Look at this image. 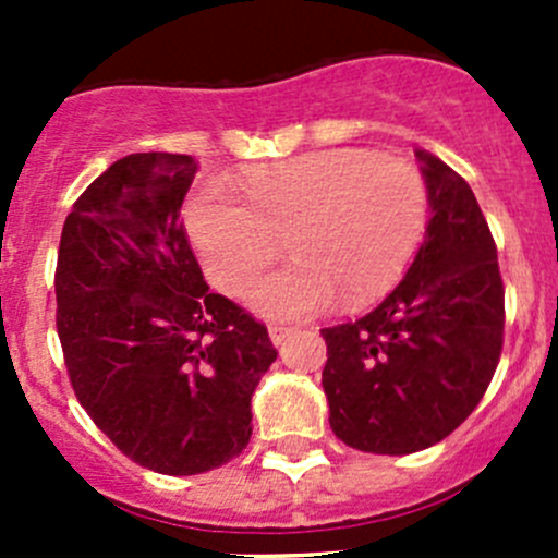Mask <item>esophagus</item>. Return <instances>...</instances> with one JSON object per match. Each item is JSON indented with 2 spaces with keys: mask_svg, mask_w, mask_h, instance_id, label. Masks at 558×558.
<instances>
[{
  "mask_svg": "<svg viewBox=\"0 0 558 558\" xmlns=\"http://www.w3.org/2000/svg\"><path fill=\"white\" fill-rule=\"evenodd\" d=\"M291 331H294L291 326L272 324V326H269V340H272V345H283V342L291 337Z\"/></svg>",
  "mask_w": 558,
  "mask_h": 558,
  "instance_id": "obj_1",
  "label": "esophagus"
}]
</instances>
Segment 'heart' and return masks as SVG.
Here are the masks:
<instances>
[{
	"label": "heart",
	"mask_w": 558,
	"mask_h": 558,
	"mask_svg": "<svg viewBox=\"0 0 558 558\" xmlns=\"http://www.w3.org/2000/svg\"><path fill=\"white\" fill-rule=\"evenodd\" d=\"M243 196L207 178L185 202V229L213 283L238 291L280 240L294 258L253 280L245 302L267 318H307L380 296L424 238L429 191L410 161L362 148L305 154L245 172Z\"/></svg>",
	"instance_id": "obj_1"
}]
</instances>
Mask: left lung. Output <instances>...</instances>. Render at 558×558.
Listing matches in <instances>:
<instances>
[{
	"mask_svg": "<svg viewBox=\"0 0 558 558\" xmlns=\"http://www.w3.org/2000/svg\"><path fill=\"white\" fill-rule=\"evenodd\" d=\"M429 223L402 283L351 324L320 329L329 426L364 453L404 456L446 440L497 369L505 289L475 194L429 150H415Z\"/></svg>",
	"mask_w": 558,
	"mask_h": 558,
	"instance_id": "left-lung-1",
	"label": "left lung"
}]
</instances>
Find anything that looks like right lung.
Returning a JSON list of instances; mask_svg holds the SVG:
<instances>
[{"mask_svg":"<svg viewBox=\"0 0 558 558\" xmlns=\"http://www.w3.org/2000/svg\"><path fill=\"white\" fill-rule=\"evenodd\" d=\"M194 156L132 154L61 229L56 326L94 424L140 466L199 475L243 453L278 359L267 326L213 294L180 223Z\"/></svg>","mask_w":558,"mask_h":558,"instance_id":"1","label":"right lung"}]
</instances>
